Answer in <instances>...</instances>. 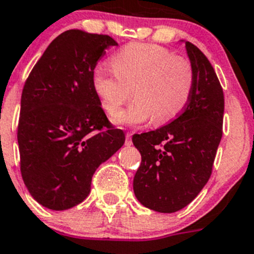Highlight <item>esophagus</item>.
<instances>
[{
    "label": "esophagus",
    "mask_w": 254,
    "mask_h": 254,
    "mask_svg": "<svg viewBox=\"0 0 254 254\" xmlns=\"http://www.w3.org/2000/svg\"><path fill=\"white\" fill-rule=\"evenodd\" d=\"M131 132H127V136H125V137H127V139H125V144H127V146H130V145H131L132 144V141H131Z\"/></svg>",
    "instance_id": "obj_1"
}]
</instances>
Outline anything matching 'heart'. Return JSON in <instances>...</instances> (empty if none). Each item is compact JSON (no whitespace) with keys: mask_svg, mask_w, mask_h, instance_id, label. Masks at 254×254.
I'll return each mask as SVG.
<instances>
[{"mask_svg":"<svg viewBox=\"0 0 254 254\" xmlns=\"http://www.w3.org/2000/svg\"><path fill=\"white\" fill-rule=\"evenodd\" d=\"M112 68L93 72V88L103 109L115 114L132 95L135 102L118 113L114 123L139 127L152 118L156 125L179 117L190 102L195 84L191 62L147 43H130L113 54Z\"/></svg>","mask_w":254,"mask_h":254,"instance_id":"b5f03b06","label":"heart"}]
</instances>
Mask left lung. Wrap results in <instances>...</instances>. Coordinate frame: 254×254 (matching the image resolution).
Masks as SVG:
<instances>
[{
  "label": "left lung",
  "instance_id": "8db88e82",
  "mask_svg": "<svg viewBox=\"0 0 254 254\" xmlns=\"http://www.w3.org/2000/svg\"><path fill=\"white\" fill-rule=\"evenodd\" d=\"M181 42L195 73L189 104L170 124L132 136L141 154L134 193L142 206L161 213L176 212L195 200L210 179L222 137L225 98L220 80L205 54Z\"/></svg>",
  "mask_w": 254,
  "mask_h": 254
}]
</instances>
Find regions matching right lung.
I'll return each instance as SVG.
<instances>
[{"label":"right lung","mask_w":254,"mask_h":254,"mask_svg":"<svg viewBox=\"0 0 254 254\" xmlns=\"http://www.w3.org/2000/svg\"><path fill=\"white\" fill-rule=\"evenodd\" d=\"M117 44L105 34L65 31L27 78L17 131L21 174L32 197L49 210L83 202L95 170L124 145L92 80L105 49Z\"/></svg>","instance_id":"add662e5"}]
</instances>
